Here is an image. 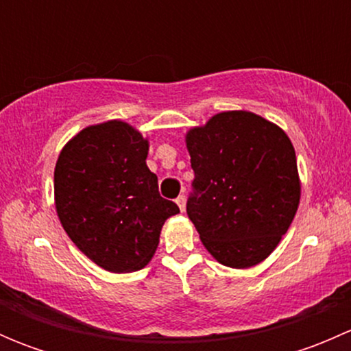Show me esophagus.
Returning a JSON list of instances; mask_svg holds the SVG:
<instances>
[{
    "mask_svg": "<svg viewBox=\"0 0 351 351\" xmlns=\"http://www.w3.org/2000/svg\"><path fill=\"white\" fill-rule=\"evenodd\" d=\"M176 205L180 207V210L185 212V207H186V198L185 195H180L178 198H176Z\"/></svg>",
    "mask_w": 351,
    "mask_h": 351,
    "instance_id": "34e87169",
    "label": "esophagus"
}]
</instances>
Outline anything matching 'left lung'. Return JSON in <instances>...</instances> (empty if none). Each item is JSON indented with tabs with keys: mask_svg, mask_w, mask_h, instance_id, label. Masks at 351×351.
I'll use <instances>...</instances> for the list:
<instances>
[{
	"mask_svg": "<svg viewBox=\"0 0 351 351\" xmlns=\"http://www.w3.org/2000/svg\"><path fill=\"white\" fill-rule=\"evenodd\" d=\"M185 144L195 171L186 214L205 250L229 268L267 260L299 208L292 141L261 115L229 110L186 130Z\"/></svg>",
	"mask_w": 351,
	"mask_h": 351,
	"instance_id": "obj_1",
	"label": "left lung"
}]
</instances>
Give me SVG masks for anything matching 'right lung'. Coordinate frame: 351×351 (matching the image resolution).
Here are the masks:
<instances>
[{"instance_id":"add662e5","label":"right lung","mask_w":351,"mask_h":351,"mask_svg":"<svg viewBox=\"0 0 351 351\" xmlns=\"http://www.w3.org/2000/svg\"><path fill=\"white\" fill-rule=\"evenodd\" d=\"M149 139L123 120L84 127L62 147L54 204L62 228L93 263L130 274L154 256L166 219L180 212L147 168Z\"/></svg>"}]
</instances>
